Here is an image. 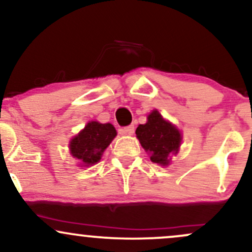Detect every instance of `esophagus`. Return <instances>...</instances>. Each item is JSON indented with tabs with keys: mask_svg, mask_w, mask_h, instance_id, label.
<instances>
[{
	"mask_svg": "<svg viewBox=\"0 0 252 252\" xmlns=\"http://www.w3.org/2000/svg\"><path fill=\"white\" fill-rule=\"evenodd\" d=\"M122 131V134H126V135H132L135 131V126H132V124H130L128 126H124V128L121 130Z\"/></svg>",
	"mask_w": 252,
	"mask_h": 252,
	"instance_id": "34e87169",
	"label": "esophagus"
}]
</instances>
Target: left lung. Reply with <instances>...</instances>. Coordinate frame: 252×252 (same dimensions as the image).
Wrapping results in <instances>:
<instances>
[{"mask_svg":"<svg viewBox=\"0 0 252 252\" xmlns=\"http://www.w3.org/2000/svg\"><path fill=\"white\" fill-rule=\"evenodd\" d=\"M136 136L149 153L150 160L162 166L169 163V155L178 153L181 142L180 131L164 121L158 110L149 115L148 122L137 126Z\"/></svg>","mask_w":252,"mask_h":252,"instance_id":"left-lung-1","label":"left lung"}]
</instances>
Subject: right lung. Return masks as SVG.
I'll use <instances>...</instances> for the list:
<instances>
[{
    "instance_id": "1",
    "label": "right lung",
    "mask_w": 252,
    "mask_h": 252,
    "mask_svg": "<svg viewBox=\"0 0 252 252\" xmlns=\"http://www.w3.org/2000/svg\"><path fill=\"white\" fill-rule=\"evenodd\" d=\"M116 134L112 124L90 122L78 136L71 140V154L74 158L82 161L84 166L96 163Z\"/></svg>"
}]
</instances>
